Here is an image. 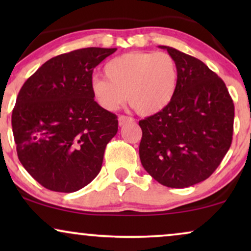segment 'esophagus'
Segmentation results:
<instances>
[{
    "instance_id": "34e87169",
    "label": "esophagus",
    "mask_w": 251,
    "mask_h": 251,
    "mask_svg": "<svg viewBox=\"0 0 251 251\" xmlns=\"http://www.w3.org/2000/svg\"><path fill=\"white\" fill-rule=\"evenodd\" d=\"M132 121H133V119L129 118V116H126V115L119 116V126H123L125 125H126V123L132 122Z\"/></svg>"
}]
</instances>
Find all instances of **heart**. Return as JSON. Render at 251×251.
I'll list each match as a JSON object with an SVG mask.
<instances>
[{
  "instance_id": "obj_1",
  "label": "heart",
  "mask_w": 251,
  "mask_h": 251,
  "mask_svg": "<svg viewBox=\"0 0 251 251\" xmlns=\"http://www.w3.org/2000/svg\"><path fill=\"white\" fill-rule=\"evenodd\" d=\"M105 77L90 82L95 101L105 111H116L126 98L139 114L150 116L166 109L178 84L176 61L166 52H128L107 61Z\"/></svg>"
}]
</instances>
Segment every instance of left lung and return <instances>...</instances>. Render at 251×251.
Here are the masks:
<instances>
[{"label":"left lung","instance_id":"left-lung-1","mask_svg":"<svg viewBox=\"0 0 251 251\" xmlns=\"http://www.w3.org/2000/svg\"><path fill=\"white\" fill-rule=\"evenodd\" d=\"M178 84L162 112L140 120L139 157L147 173L164 186L184 188L217 169L232 143L234 104L224 81L204 63L171 47Z\"/></svg>","mask_w":251,"mask_h":251}]
</instances>
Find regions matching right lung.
I'll use <instances>...</instances> for the list:
<instances>
[{
    "label": "right lung",
    "instance_id": "right-lung-1",
    "mask_svg": "<svg viewBox=\"0 0 251 251\" xmlns=\"http://www.w3.org/2000/svg\"><path fill=\"white\" fill-rule=\"evenodd\" d=\"M116 48H84L51 58L20 89L12 131L23 167L43 187L72 193L95 179L118 132V116L95 101L94 68Z\"/></svg>",
    "mask_w": 251,
    "mask_h": 251
}]
</instances>
